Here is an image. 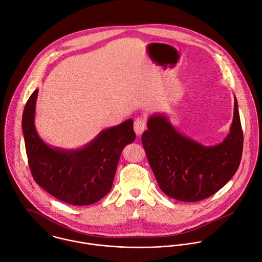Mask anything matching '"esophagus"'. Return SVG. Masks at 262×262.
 <instances>
[{
  "instance_id": "esophagus-1",
  "label": "esophagus",
  "mask_w": 262,
  "mask_h": 262,
  "mask_svg": "<svg viewBox=\"0 0 262 262\" xmlns=\"http://www.w3.org/2000/svg\"><path fill=\"white\" fill-rule=\"evenodd\" d=\"M134 128H135V132H136L137 136L140 137L144 133V130L146 129V120L143 119V118L136 119L135 124H134Z\"/></svg>"
}]
</instances>
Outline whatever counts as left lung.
<instances>
[{
    "instance_id": "obj_1",
    "label": "left lung",
    "mask_w": 262,
    "mask_h": 262,
    "mask_svg": "<svg viewBox=\"0 0 262 262\" xmlns=\"http://www.w3.org/2000/svg\"><path fill=\"white\" fill-rule=\"evenodd\" d=\"M142 136L148 161L159 188L168 197L197 202L222 189L239 168L243 132L235 97L229 135L214 146H205L180 133L165 114L149 117Z\"/></svg>"
}]
</instances>
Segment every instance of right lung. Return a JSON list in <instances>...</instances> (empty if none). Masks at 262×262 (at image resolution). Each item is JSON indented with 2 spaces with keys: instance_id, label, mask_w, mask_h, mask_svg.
<instances>
[{
  "instance_id": "right-lung-1",
  "label": "right lung",
  "mask_w": 262,
  "mask_h": 262,
  "mask_svg": "<svg viewBox=\"0 0 262 262\" xmlns=\"http://www.w3.org/2000/svg\"><path fill=\"white\" fill-rule=\"evenodd\" d=\"M37 94L36 89L22 115L25 150L34 181L65 203L85 206L98 202L112 188L123 148L136 139L133 119L101 130L80 148L53 147L43 142L34 125Z\"/></svg>"
}]
</instances>
